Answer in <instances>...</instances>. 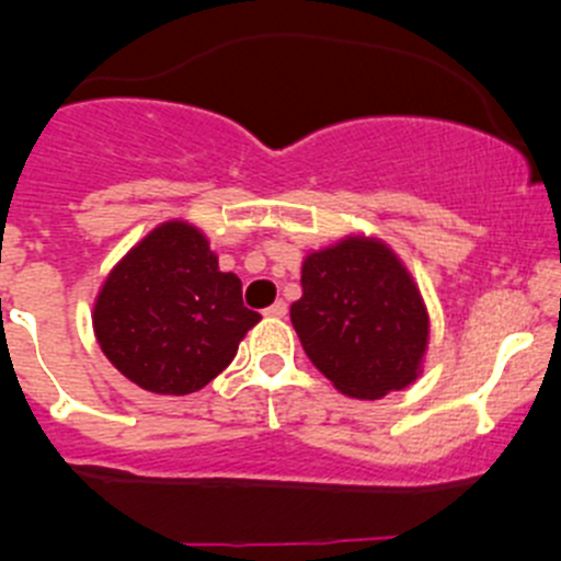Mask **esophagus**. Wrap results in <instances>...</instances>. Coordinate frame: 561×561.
Listing matches in <instances>:
<instances>
[{
    "label": "esophagus",
    "instance_id": "34e87169",
    "mask_svg": "<svg viewBox=\"0 0 561 561\" xmlns=\"http://www.w3.org/2000/svg\"><path fill=\"white\" fill-rule=\"evenodd\" d=\"M287 314V304L285 301H276L265 309V317H285Z\"/></svg>",
    "mask_w": 561,
    "mask_h": 561
}]
</instances>
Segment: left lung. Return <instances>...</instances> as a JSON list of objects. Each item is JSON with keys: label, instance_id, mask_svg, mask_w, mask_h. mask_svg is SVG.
<instances>
[{"label": "left lung", "instance_id": "1", "mask_svg": "<svg viewBox=\"0 0 561 561\" xmlns=\"http://www.w3.org/2000/svg\"><path fill=\"white\" fill-rule=\"evenodd\" d=\"M290 320L309 360L353 399L375 401L417 380L428 344L421 290L380 239L347 236L307 254Z\"/></svg>", "mask_w": 561, "mask_h": 561}]
</instances>
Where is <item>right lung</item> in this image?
I'll list each match as a JSON object with an SVG mask.
<instances>
[{"label": "right lung", "instance_id": "add662e5", "mask_svg": "<svg viewBox=\"0 0 561 561\" xmlns=\"http://www.w3.org/2000/svg\"><path fill=\"white\" fill-rule=\"evenodd\" d=\"M257 320L239 276L219 271L206 236L181 219L162 222L118 260L92 312L105 358L162 396L208 386Z\"/></svg>", "mask_w": 561, "mask_h": 561}]
</instances>
